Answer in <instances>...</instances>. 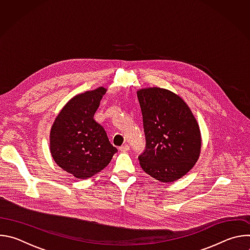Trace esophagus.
Instances as JSON below:
<instances>
[{"mask_svg": "<svg viewBox=\"0 0 250 250\" xmlns=\"http://www.w3.org/2000/svg\"><path fill=\"white\" fill-rule=\"evenodd\" d=\"M120 150H121V151H123V152H126V151H128V150H129V146H128L127 145L122 146L120 147Z\"/></svg>", "mask_w": 250, "mask_h": 250, "instance_id": "obj_1", "label": "esophagus"}]
</instances>
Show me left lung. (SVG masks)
Returning <instances> with one entry per match:
<instances>
[{
	"label": "left lung",
	"instance_id": "8db88e82",
	"mask_svg": "<svg viewBox=\"0 0 250 250\" xmlns=\"http://www.w3.org/2000/svg\"><path fill=\"white\" fill-rule=\"evenodd\" d=\"M137 98L146 135L139 164L160 182L176 181L199 158L202 144L198 123L186 103L166 89H141Z\"/></svg>",
	"mask_w": 250,
	"mask_h": 250
}]
</instances>
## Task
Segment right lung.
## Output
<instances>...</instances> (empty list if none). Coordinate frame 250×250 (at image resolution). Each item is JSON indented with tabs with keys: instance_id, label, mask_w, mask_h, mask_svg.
<instances>
[{
	"instance_id": "1",
	"label": "right lung",
	"mask_w": 250,
	"mask_h": 250,
	"mask_svg": "<svg viewBox=\"0 0 250 250\" xmlns=\"http://www.w3.org/2000/svg\"><path fill=\"white\" fill-rule=\"evenodd\" d=\"M106 89L100 87L71 99L50 131V152L66 172L87 179L108 166L118 149L94 115Z\"/></svg>"
}]
</instances>
